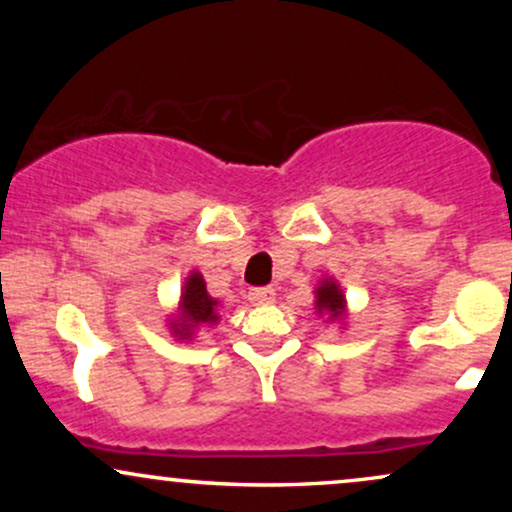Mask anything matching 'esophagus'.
<instances>
[{
    "mask_svg": "<svg viewBox=\"0 0 512 512\" xmlns=\"http://www.w3.org/2000/svg\"><path fill=\"white\" fill-rule=\"evenodd\" d=\"M274 298H276V291L269 289V286H262V289H252L250 291V303H255V305L274 303Z\"/></svg>",
    "mask_w": 512,
    "mask_h": 512,
    "instance_id": "obj_1",
    "label": "esophagus"
}]
</instances>
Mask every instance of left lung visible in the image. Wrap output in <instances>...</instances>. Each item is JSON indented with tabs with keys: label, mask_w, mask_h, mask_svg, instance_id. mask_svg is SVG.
Here are the masks:
<instances>
[{
	"label": "left lung",
	"mask_w": 512,
	"mask_h": 512,
	"mask_svg": "<svg viewBox=\"0 0 512 512\" xmlns=\"http://www.w3.org/2000/svg\"><path fill=\"white\" fill-rule=\"evenodd\" d=\"M315 310L317 315H327L330 320H339L346 313V296L334 279H322L315 289Z\"/></svg>",
	"instance_id": "1"
}]
</instances>
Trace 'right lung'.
<instances>
[{
    "mask_svg": "<svg viewBox=\"0 0 512 512\" xmlns=\"http://www.w3.org/2000/svg\"><path fill=\"white\" fill-rule=\"evenodd\" d=\"M216 308H219V301L207 293L204 276L199 272H192L187 276L185 286H182L180 313L173 322H170V330H173L175 337L190 339L197 327H211L219 322Z\"/></svg>",
    "mask_w": 512,
    "mask_h": 512,
    "instance_id": "1",
    "label": "right lung"
}]
</instances>
